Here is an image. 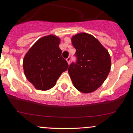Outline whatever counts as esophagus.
<instances>
[{
  "label": "esophagus",
  "instance_id": "esophagus-1",
  "mask_svg": "<svg viewBox=\"0 0 133 133\" xmlns=\"http://www.w3.org/2000/svg\"><path fill=\"white\" fill-rule=\"evenodd\" d=\"M66 60H67V62H68V64H70V62H71V58L70 57H68V58H66Z\"/></svg>",
  "mask_w": 133,
  "mask_h": 133
}]
</instances>
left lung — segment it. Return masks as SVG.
<instances>
[{
  "label": "left lung",
  "instance_id": "obj_1",
  "mask_svg": "<svg viewBox=\"0 0 133 133\" xmlns=\"http://www.w3.org/2000/svg\"><path fill=\"white\" fill-rule=\"evenodd\" d=\"M76 49V62L71 63L68 73L79 91L88 93L100 88L111 69V58L107 49L96 38L88 33H79L72 38Z\"/></svg>",
  "mask_w": 133,
  "mask_h": 133
}]
</instances>
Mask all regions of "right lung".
Listing matches in <instances>:
<instances>
[{
  "instance_id": "obj_1",
  "label": "right lung",
  "mask_w": 133,
  "mask_h": 133,
  "mask_svg": "<svg viewBox=\"0 0 133 133\" xmlns=\"http://www.w3.org/2000/svg\"><path fill=\"white\" fill-rule=\"evenodd\" d=\"M59 44L60 39L55 36H45L40 38L25 55L24 74L37 89L46 91L53 88L69 66L62 57Z\"/></svg>"
}]
</instances>
